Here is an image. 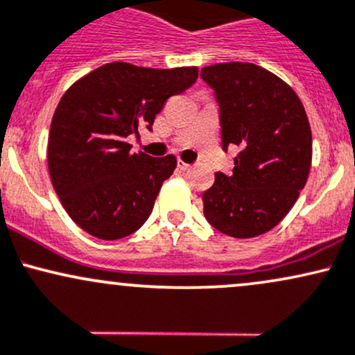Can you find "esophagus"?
Masks as SVG:
<instances>
[{"label":"esophagus","mask_w":355,"mask_h":355,"mask_svg":"<svg viewBox=\"0 0 355 355\" xmlns=\"http://www.w3.org/2000/svg\"><path fill=\"white\" fill-rule=\"evenodd\" d=\"M191 167H193V166L186 164L184 161H178V169H179V171H189Z\"/></svg>","instance_id":"1"}]
</instances>
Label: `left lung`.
I'll return each instance as SVG.
<instances>
[{"instance_id":"1","label":"left lung","mask_w":355,"mask_h":355,"mask_svg":"<svg viewBox=\"0 0 355 355\" xmlns=\"http://www.w3.org/2000/svg\"><path fill=\"white\" fill-rule=\"evenodd\" d=\"M220 102L223 147L234 144L233 173L214 174L202 194L205 216L221 233L254 238L286 216L312 164V130L288 83L254 63L228 62L201 69Z\"/></svg>"}]
</instances>
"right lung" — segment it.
I'll return each instance as SVG.
<instances>
[{"label": "right lung", "mask_w": 355, "mask_h": 355, "mask_svg": "<svg viewBox=\"0 0 355 355\" xmlns=\"http://www.w3.org/2000/svg\"><path fill=\"white\" fill-rule=\"evenodd\" d=\"M198 67L146 69L112 62L78 78L60 98L49 134L51 184L69 216L98 240H121L149 218L176 157L130 153L127 137L150 130L171 95Z\"/></svg>", "instance_id": "obj_1"}]
</instances>
